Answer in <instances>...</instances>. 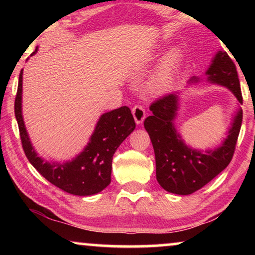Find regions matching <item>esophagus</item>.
<instances>
[{
	"label": "esophagus",
	"instance_id": "1",
	"mask_svg": "<svg viewBox=\"0 0 255 255\" xmlns=\"http://www.w3.org/2000/svg\"><path fill=\"white\" fill-rule=\"evenodd\" d=\"M131 112H132L133 119H135V122H136L137 125L143 123V120L145 119V116H146V112H145V109L143 107L139 106V105L133 106Z\"/></svg>",
	"mask_w": 255,
	"mask_h": 255
}]
</instances>
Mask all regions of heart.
Wrapping results in <instances>:
<instances>
[{"instance_id":"1","label":"heart","mask_w":255,"mask_h":255,"mask_svg":"<svg viewBox=\"0 0 255 255\" xmlns=\"http://www.w3.org/2000/svg\"><path fill=\"white\" fill-rule=\"evenodd\" d=\"M181 63V53L178 49L171 50L163 64L159 66L156 74L153 76L149 83V91L153 93H162L169 90L174 83L175 77L179 73Z\"/></svg>"}]
</instances>
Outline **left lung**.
<instances>
[{
  "mask_svg": "<svg viewBox=\"0 0 255 255\" xmlns=\"http://www.w3.org/2000/svg\"><path fill=\"white\" fill-rule=\"evenodd\" d=\"M206 75L207 81L225 86L241 105L243 103L236 66L226 51L219 50L216 54ZM199 81V77L193 76L189 82ZM179 94L169 93L154 101L149 107L153 115L145 119L144 127L153 144L157 182L166 191L185 196L201 189L230 164L241 130L243 111L240 108L236 112L223 144L204 153L185 145L176 131L174 119L179 109Z\"/></svg>",
  "mask_w": 255,
  "mask_h": 255,
  "instance_id": "8db88e82",
  "label": "left lung"
}]
</instances>
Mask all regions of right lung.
<instances>
[{
    "label": "right lung",
    "mask_w": 255,
    "mask_h": 255,
    "mask_svg": "<svg viewBox=\"0 0 255 255\" xmlns=\"http://www.w3.org/2000/svg\"><path fill=\"white\" fill-rule=\"evenodd\" d=\"M37 53V48L33 54ZM22 74L19 75L14 114L24 154L34 169L51 184L75 196H92L110 184L112 156L136 127L131 111L122 107L103 114L85 148L72 161L50 163L38 156L30 141L22 117Z\"/></svg>",
    "instance_id": "1"
}]
</instances>
